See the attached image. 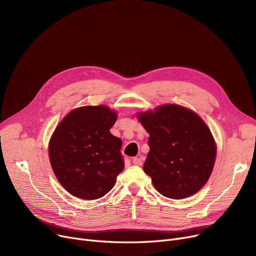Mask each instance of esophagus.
<instances>
[{"mask_svg": "<svg viewBox=\"0 0 256 256\" xmlns=\"http://www.w3.org/2000/svg\"><path fill=\"white\" fill-rule=\"evenodd\" d=\"M132 164L136 166H141L142 165V158H132Z\"/></svg>", "mask_w": 256, "mask_h": 256, "instance_id": "1", "label": "esophagus"}]
</instances>
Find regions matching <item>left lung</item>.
<instances>
[{
  "label": "left lung",
  "mask_w": 256,
  "mask_h": 256,
  "mask_svg": "<svg viewBox=\"0 0 256 256\" xmlns=\"http://www.w3.org/2000/svg\"><path fill=\"white\" fill-rule=\"evenodd\" d=\"M150 134L144 172L158 193L182 199L197 193L210 178L217 147L204 121L178 104H163L138 114Z\"/></svg>",
  "instance_id": "obj_1"
}]
</instances>
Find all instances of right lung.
Returning <instances> with one entry per match:
<instances>
[{
    "mask_svg": "<svg viewBox=\"0 0 256 256\" xmlns=\"http://www.w3.org/2000/svg\"><path fill=\"white\" fill-rule=\"evenodd\" d=\"M117 120L106 106H86L67 114L54 132L48 156L64 189L86 200L104 196L124 170L121 140L110 132Z\"/></svg>",
    "mask_w": 256,
    "mask_h": 256,
    "instance_id": "1",
    "label": "right lung"
}]
</instances>
